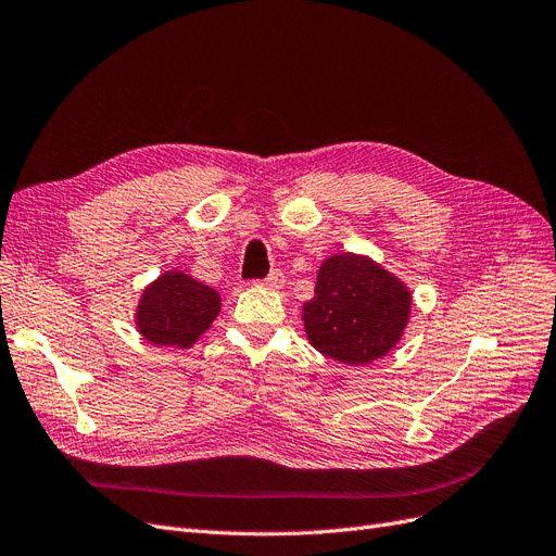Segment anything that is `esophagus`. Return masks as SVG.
<instances>
[{
    "label": "esophagus",
    "mask_w": 556,
    "mask_h": 556,
    "mask_svg": "<svg viewBox=\"0 0 556 556\" xmlns=\"http://www.w3.org/2000/svg\"><path fill=\"white\" fill-rule=\"evenodd\" d=\"M261 286H265V289H273V291H277V289H283V283H286V279H283V273L281 270H273L270 275H267L263 281H258Z\"/></svg>",
    "instance_id": "1"
}]
</instances>
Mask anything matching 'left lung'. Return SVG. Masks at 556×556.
Wrapping results in <instances>:
<instances>
[{
    "label": "left lung",
    "mask_w": 556,
    "mask_h": 556,
    "mask_svg": "<svg viewBox=\"0 0 556 556\" xmlns=\"http://www.w3.org/2000/svg\"><path fill=\"white\" fill-rule=\"evenodd\" d=\"M413 293L374 258L343 252L325 258L316 293L302 304L304 332L318 353L366 366L401 341Z\"/></svg>",
    "instance_id": "1"
}]
</instances>
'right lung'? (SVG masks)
<instances>
[{"label":"right lung","mask_w":556,"mask_h":556,"mask_svg":"<svg viewBox=\"0 0 556 556\" xmlns=\"http://www.w3.org/2000/svg\"><path fill=\"white\" fill-rule=\"evenodd\" d=\"M222 298L182 270L160 275L143 289L135 325L137 332L153 345L190 348L219 314Z\"/></svg>","instance_id":"right-lung-1"}]
</instances>
